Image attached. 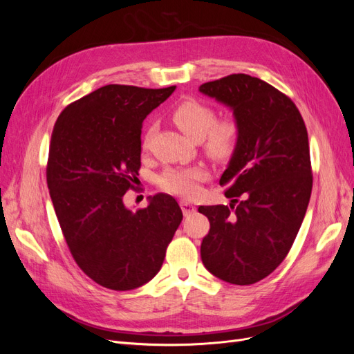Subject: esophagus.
Returning a JSON list of instances; mask_svg holds the SVG:
<instances>
[{"label":"esophagus","instance_id":"1","mask_svg":"<svg viewBox=\"0 0 354 354\" xmlns=\"http://www.w3.org/2000/svg\"><path fill=\"white\" fill-rule=\"evenodd\" d=\"M180 207H181V211H183L185 216H190V214H194L196 211V207L194 205V203L189 202V201H180Z\"/></svg>","mask_w":354,"mask_h":354}]
</instances>
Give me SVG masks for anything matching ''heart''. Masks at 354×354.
Masks as SVG:
<instances>
[{
  "label": "heart",
  "instance_id": "heart-1",
  "mask_svg": "<svg viewBox=\"0 0 354 354\" xmlns=\"http://www.w3.org/2000/svg\"><path fill=\"white\" fill-rule=\"evenodd\" d=\"M173 122L187 137L201 140L203 151L211 158L224 160L232 156L241 137V125L233 116L216 120V112L211 106L195 99H186L176 104L169 113ZM149 137L143 146L147 147ZM208 177L203 165L192 167H169L158 177L159 187L180 196L195 195L199 183Z\"/></svg>",
  "mask_w": 354,
  "mask_h": 354
}]
</instances>
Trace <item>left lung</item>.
Wrapping results in <instances>:
<instances>
[{"label": "left lung", "mask_w": 354, "mask_h": 354, "mask_svg": "<svg viewBox=\"0 0 354 354\" xmlns=\"http://www.w3.org/2000/svg\"><path fill=\"white\" fill-rule=\"evenodd\" d=\"M199 91L229 106L241 125L220 178L230 205L198 208L209 220L201 259L218 279L251 285L285 260L301 227L313 186L307 128L288 95L251 75L233 73Z\"/></svg>", "instance_id": "left-lung-1"}]
</instances>
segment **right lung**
<instances>
[{"label":"right lung","mask_w":354,"mask_h":354,"mask_svg":"<svg viewBox=\"0 0 354 354\" xmlns=\"http://www.w3.org/2000/svg\"><path fill=\"white\" fill-rule=\"evenodd\" d=\"M174 90L104 85L66 106L53 128L47 185L63 236L80 269L113 291L153 279L183 220L165 194L136 212L122 202L140 169L145 118Z\"/></svg>","instance_id":"1"}]
</instances>
